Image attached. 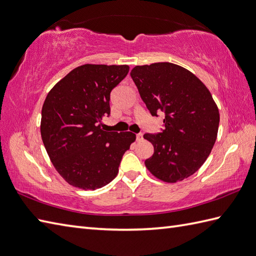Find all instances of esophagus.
I'll use <instances>...</instances> for the list:
<instances>
[{
    "mask_svg": "<svg viewBox=\"0 0 256 256\" xmlns=\"http://www.w3.org/2000/svg\"><path fill=\"white\" fill-rule=\"evenodd\" d=\"M142 140V133H138L136 134V140Z\"/></svg>",
    "mask_w": 256,
    "mask_h": 256,
    "instance_id": "1",
    "label": "esophagus"
}]
</instances>
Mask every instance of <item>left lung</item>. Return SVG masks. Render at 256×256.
<instances>
[{"mask_svg":"<svg viewBox=\"0 0 256 256\" xmlns=\"http://www.w3.org/2000/svg\"><path fill=\"white\" fill-rule=\"evenodd\" d=\"M130 77L164 128L145 134L154 146L146 168L168 183L182 181L205 162L217 138L219 111L207 87L190 70L169 62L135 66Z\"/></svg>","mask_w":256,"mask_h":256,"instance_id":"8db88e82","label":"left lung"}]
</instances>
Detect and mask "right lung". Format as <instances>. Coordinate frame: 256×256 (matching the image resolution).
Returning a JSON list of instances; mask_svg holds the SVG:
<instances>
[{"instance_id": "right-lung-1", "label": "right lung", "mask_w": 256, "mask_h": 256, "mask_svg": "<svg viewBox=\"0 0 256 256\" xmlns=\"http://www.w3.org/2000/svg\"><path fill=\"white\" fill-rule=\"evenodd\" d=\"M128 70V65H82L48 94L41 138L53 166L70 186L87 191L109 184L135 140L130 132L101 128V118L110 116L112 89Z\"/></svg>"}]
</instances>
